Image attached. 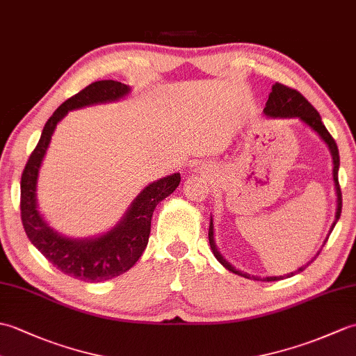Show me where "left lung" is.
Returning <instances> with one entry per match:
<instances>
[{
	"label": "left lung",
	"instance_id": "obj_1",
	"mask_svg": "<svg viewBox=\"0 0 356 356\" xmlns=\"http://www.w3.org/2000/svg\"><path fill=\"white\" fill-rule=\"evenodd\" d=\"M263 115L266 118H272V119H277V118H298L301 122L305 125H307L311 128L312 131H315L316 134L320 136V139L326 143L329 151H330V156H332V163H334V184H335V193H337V213H335V220L330 226V231L327 234L326 240L323 241V246L326 245V241L330 236V232L334 231L337 222L339 220V216H341V208H343V197H341V190H339V184H338V170H339V153H338V147L334 140V138L329 134V131L326 130V127L321 122V116L318 115V111H316L311 104L307 102L306 97L298 93L297 90L286 87L283 84H277L272 87V92L268 97V102H266V107L263 108ZM208 238H209V246H211V251H213L214 257L218 260V263L222 264L223 268H226L228 270H231L232 274H237L240 277H245L248 280H257V282H277V280H283V278H289L295 274H300L301 270H305L309 264L314 261V259H316V255L320 254V251L315 254L314 259L311 261H307L305 266L298 268L297 270L289 272V274H284V275H272V277H259V275H251L248 274V272L243 270H238L232 266V264L225 259V257L218 251V248L216 245V240H214V220H213V216L209 218V231H208Z\"/></svg>",
	"mask_w": 356,
	"mask_h": 356
}]
</instances>
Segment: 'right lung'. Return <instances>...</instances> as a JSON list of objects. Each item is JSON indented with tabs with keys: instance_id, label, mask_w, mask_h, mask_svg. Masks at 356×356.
<instances>
[{
	"instance_id": "add662e5",
	"label": "right lung",
	"mask_w": 356,
	"mask_h": 356,
	"mask_svg": "<svg viewBox=\"0 0 356 356\" xmlns=\"http://www.w3.org/2000/svg\"><path fill=\"white\" fill-rule=\"evenodd\" d=\"M130 92V86L122 82L96 81L63 102L45 122L41 139L30 154L21 176V220L29 240L53 266L82 282H105L133 268L148 245L154 208L180 184V174L174 172L147 185L133 199L115 226L93 237L72 238L63 236L53 229L40 213L36 199L38 176L56 125L72 110L124 99Z\"/></svg>"
}]
</instances>
